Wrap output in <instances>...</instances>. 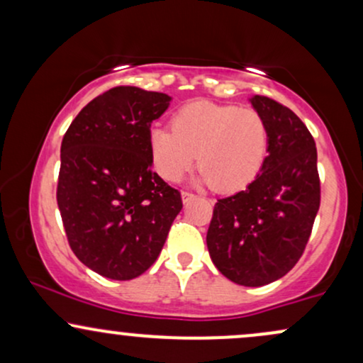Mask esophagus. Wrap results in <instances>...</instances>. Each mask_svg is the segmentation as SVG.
I'll return each instance as SVG.
<instances>
[{
	"label": "esophagus",
	"mask_w": 363,
	"mask_h": 363,
	"mask_svg": "<svg viewBox=\"0 0 363 363\" xmlns=\"http://www.w3.org/2000/svg\"><path fill=\"white\" fill-rule=\"evenodd\" d=\"M181 198H182V203H189V201H193L194 199V194H191V193H187V191H182L181 193Z\"/></svg>",
	"instance_id": "obj_1"
}]
</instances>
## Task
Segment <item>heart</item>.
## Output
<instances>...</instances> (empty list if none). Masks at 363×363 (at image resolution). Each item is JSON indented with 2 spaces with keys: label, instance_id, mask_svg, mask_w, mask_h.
Listing matches in <instances>:
<instances>
[{
  "label": "heart",
  "instance_id": "b5f03b06",
  "mask_svg": "<svg viewBox=\"0 0 363 363\" xmlns=\"http://www.w3.org/2000/svg\"><path fill=\"white\" fill-rule=\"evenodd\" d=\"M150 152L165 181H181L198 155L199 184L234 193L259 174L268 153V128L259 112L247 107L191 102L176 112L172 131L162 126L150 131Z\"/></svg>",
  "mask_w": 363,
  "mask_h": 363
}]
</instances>
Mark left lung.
<instances>
[{
    "label": "left lung",
    "mask_w": 363,
    "mask_h": 363,
    "mask_svg": "<svg viewBox=\"0 0 363 363\" xmlns=\"http://www.w3.org/2000/svg\"><path fill=\"white\" fill-rule=\"evenodd\" d=\"M268 128V157L256 179L218 199L206 234L211 261L237 285L280 280L301 259L320 203L318 150L289 107L262 95L249 99Z\"/></svg>",
    "instance_id": "1"
}]
</instances>
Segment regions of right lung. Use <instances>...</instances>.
<instances>
[{
    "label": "right lung",
    "instance_id": "add662e5",
    "mask_svg": "<svg viewBox=\"0 0 363 363\" xmlns=\"http://www.w3.org/2000/svg\"><path fill=\"white\" fill-rule=\"evenodd\" d=\"M170 102L167 94L116 86L86 104L62 138L57 206L69 247L111 280L147 272L182 210L150 152V128Z\"/></svg>",
    "mask_w": 363,
    "mask_h": 363
}]
</instances>
